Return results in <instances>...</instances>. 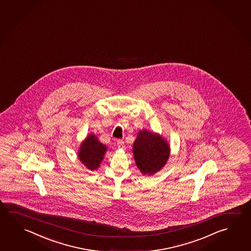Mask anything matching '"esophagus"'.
I'll return each mask as SVG.
<instances>
[{
	"label": "esophagus",
	"instance_id": "1",
	"mask_svg": "<svg viewBox=\"0 0 251 251\" xmlns=\"http://www.w3.org/2000/svg\"><path fill=\"white\" fill-rule=\"evenodd\" d=\"M117 145H118V147H119V148H124V141L121 140V139H118V140H117Z\"/></svg>",
	"mask_w": 251,
	"mask_h": 251
}]
</instances>
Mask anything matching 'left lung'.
<instances>
[{"label":"left lung","mask_w":251,"mask_h":251,"mask_svg":"<svg viewBox=\"0 0 251 251\" xmlns=\"http://www.w3.org/2000/svg\"><path fill=\"white\" fill-rule=\"evenodd\" d=\"M133 153L137 167L144 175H153L160 170L169 157V146L162 137L141 130L133 145Z\"/></svg>","instance_id":"1"}]
</instances>
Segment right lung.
Listing matches in <instances>:
<instances>
[{
  "mask_svg": "<svg viewBox=\"0 0 251 251\" xmlns=\"http://www.w3.org/2000/svg\"><path fill=\"white\" fill-rule=\"evenodd\" d=\"M106 151V145L101 144L94 135H90L81 145L78 157L85 167L94 170L100 166Z\"/></svg>",
  "mask_w": 251,
  "mask_h": 251,
  "instance_id": "add662e5",
  "label": "right lung"
}]
</instances>
